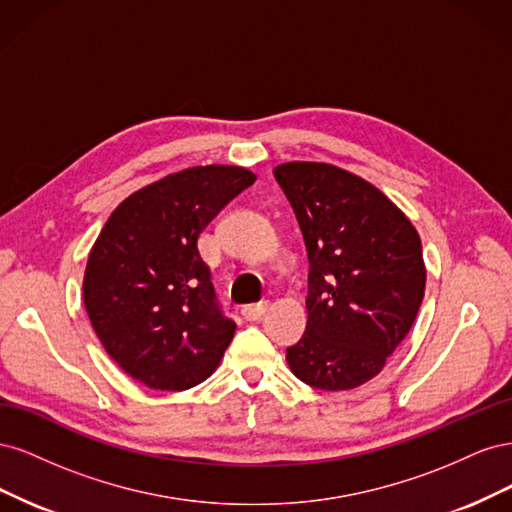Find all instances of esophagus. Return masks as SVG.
I'll list each match as a JSON object with an SVG mask.
<instances>
[{
	"instance_id": "1",
	"label": "esophagus",
	"mask_w": 512,
	"mask_h": 512,
	"mask_svg": "<svg viewBox=\"0 0 512 512\" xmlns=\"http://www.w3.org/2000/svg\"><path fill=\"white\" fill-rule=\"evenodd\" d=\"M267 309H269V303H267V301H260V303L245 305V307L241 309V314H243L245 320L252 322V320H260L262 316H265Z\"/></svg>"
}]
</instances>
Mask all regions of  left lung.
<instances>
[{
  "mask_svg": "<svg viewBox=\"0 0 512 512\" xmlns=\"http://www.w3.org/2000/svg\"><path fill=\"white\" fill-rule=\"evenodd\" d=\"M303 232L307 327L286 361L301 382L348 391L378 376L425 294L418 232L378 188L322 162L273 170Z\"/></svg>",
  "mask_w": 512,
  "mask_h": 512,
  "instance_id": "left-lung-1",
  "label": "left lung"
}]
</instances>
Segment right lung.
Masks as SVG:
<instances>
[{
    "label": "right lung",
    "mask_w": 512,
    "mask_h": 512,
    "mask_svg": "<svg viewBox=\"0 0 512 512\" xmlns=\"http://www.w3.org/2000/svg\"><path fill=\"white\" fill-rule=\"evenodd\" d=\"M254 181L241 166L185 168L123 200L91 247L83 280L91 327L108 356L149 389L200 384L235 335L198 237Z\"/></svg>",
    "instance_id": "obj_1"
}]
</instances>
